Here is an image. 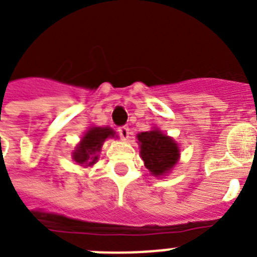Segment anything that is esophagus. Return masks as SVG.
<instances>
[{
	"label": "esophagus",
	"instance_id": "1",
	"mask_svg": "<svg viewBox=\"0 0 257 257\" xmlns=\"http://www.w3.org/2000/svg\"><path fill=\"white\" fill-rule=\"evenodd\" d=\"M118 133H119V135H121L123 139H127L128 135H130V128H128V126L123 124V126L118 127Z\"/></svg>",
	"mask_w": 257,
	"mask_h": 257
}]
</instances>
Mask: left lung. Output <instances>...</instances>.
<instances>
[{
    "label": "left lung",
    "mask_w": 257,
    "mask_h": 257,
    "mask_svg": "<svg viewBox=\"0 0 257 257\" xmlns=\"http://www.w3.org/2000/svg\"><path fill=\"white\" fill-rule=\"evenodd\" d=\"M140 142V154L145 163V167L153 175L169 172L179 160V148L176 143L163 135L161 131L153 130L138 135Z\"/></svg>",
    "instance_id": "obj_1"
}]
</instances>
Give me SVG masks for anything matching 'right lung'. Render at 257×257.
Here are the masks:
<instances>
[{"label":"right lung","mask_w":257,"mask_h":257,"mask_svg":"<svg viewBox=\"0 0 257 257\" xmlns=\"http://www.w3.org/2000/svg\"><path fill=\"white\" fill-rule=\"evenodd\" d=\"M109 136H114L112 128L108 127H94L88 130L82 138V142L73 153V158L78 163L92 165L97 161V153L100 152L104 140Z\"/></svg>","instance_id":"right-lung-1"}]
</instances>
